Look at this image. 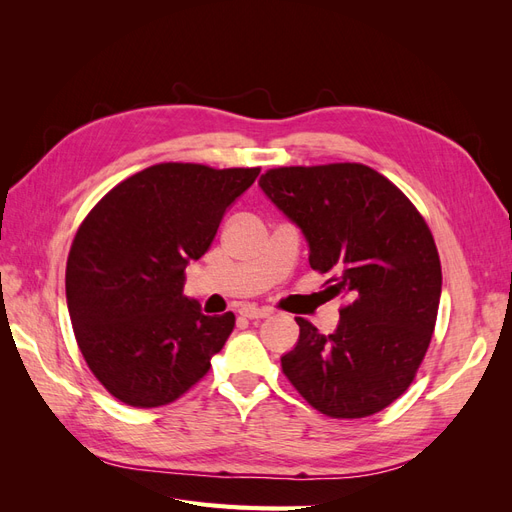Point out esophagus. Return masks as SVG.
I'll list each match as a JSON object with an SVG mask.
<instances>
[{
  "label": "esophagus",
  "mask_w": 512,
  "mask_h": 512,
  "mask_svg": "<svg viewBox=\"0 0 512 512\" xmlns=\"http://www.w3.org/2000/svg\"><path fill=\"white\" fill-rule=\"evenodd\" d=\"M239 314L243 318H250V320H256V318H267L271 312L265 307H256V305H241L239 307Z\"/></svg>",
  "instance_id": "esophagus-1"
}]
</instances>
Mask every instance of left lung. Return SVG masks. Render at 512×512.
Segmentation results:
<instances>
[{
	"label": "left lung",
	"instance_id": "1",
	"mask_svg": "<svg viewBox=\"0 0 512 512\" xmlns=\"http://www.w3.org/2000/svg\"><path fill=\"white\" fill-rule=\"evenodd\" d=\"M260 188L303 230L309 265L331 275V297L346 299L331 335L297 318L286 378L331 418L391 406L416 378L438 318L442 267L425 218L359 162L269 168Z\"/></svg>",
	"mask_w": 512,
	"mask_h": 512
}]
</instances>
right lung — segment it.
Returning a JSON list of instances; mask_svg holds the SVG:
<instances>
[{
  "label": "right lung",
  "instance_id": "obj_1",
  "mask_svg": "<svg viewBox=\"0 0 512 512\" xmlns=\"http://www.w3.org/2000/svg\"><path fill=\"white\" fill-rule=\"evenodd\" d=\"M260 168L162 162L117 183L87 213L66 265L76 344L91 374L132 408L173 404L207 376L235 314L205 316L183 297L224 211Z\"/></svg>",
  "mask_w": 512,
  "mask_h": 512
}]
</instances>
